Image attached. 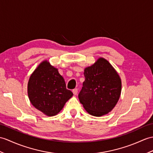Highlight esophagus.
Listing matches in <instances>:
<instances>
[{"instance_id": "obj_1", "label": "esophagus", "mask_w": 153, "mask_h": 153, "mask_svg": "<svg viewBox=\"0 0 153 153\" xmlns=\"http://www.w3.org/2000/svg\"><path fill=\"white\" fill-rule=\"evenodd\" d=\"M72 92L74 95H76L77 94V88H74V89H73Z\"/></svg>"}]
</instances>
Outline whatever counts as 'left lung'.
Returning <instances> with one entry per match:
<instances>
[{"label": "left lung", "instance_id": "8db88e82", "mask_svg": "<svg viewBox=\"0 0 153 153\" xmlns=\"http://www.w3.org/2000/svg\"><path fill=\"white\" fill-rule=\"evenodd\" d=\"M85 81L78 95L84 109L90 115L101 117L114 108L121 93V79L115 69L100 57L84 70Z\"/></svg>", "mask_w": 153, "mask_h": 153}]
</instances>
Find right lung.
<instances>
[{"instance_id": "1", "label": "right lung", "mask_w": 153, "mask_h": 153, "mask_svg": "<svg viewBox=\"0 0 153 153\" xmlns=\"http://www.w3.org/2000/svg\"><path fill=\"white\" fill-rule=\"evenodd\" d=\"M30 102L35 108L47 116L57 115L72 97L66 87L58 69L44 60L31 74L27 85Z\"/></svg>"}]
</instances>
